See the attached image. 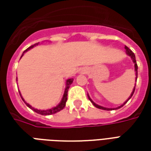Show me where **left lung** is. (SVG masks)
Wrapping results in <instances>:
<instances>
[{
	"mask_svg": "<svg viewBox=\"0 0 151 151\" xmlns=\"http://www.w3.org/2000/svg\"><path fill=\"white\" fill-rule=\"evenodd\" d=\"M124 48H125V52H126V54L128 55V56H129L130 57H131V59H132V60H133V64H134V69H135V75H136V80H135V82H137V61H136V57H135V55H134V53L131 51V50L127 46L124 47ZM135 86H136V84H135ZM135 86L133 87V91H132V93H131V95H130V96L128 98V99H127L126 101L123 104H121L120 106H119V107H117V108H104V107H102V106H100V105H98L97 104H95V102L92 100L91 99V97L89 96V95L87 94V96H88V99H90V101L91 102L92 104H93V105L95 106V108H99V109H102V110H106V111H111V110H116V109H119V108H120L121 107H123L124 105L126 104L127 102L130 99H131V97L133 96V93H134V91H135Z\"/></svg>",
	"mask_w": 151,
	"mask_h": 151,
	"instance_id": "1",
	"label": "left lung"
}]
</instances>
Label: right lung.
Segmentation results:
<instances>
[{
	"instance_id": "right-lung-1",
	"label": "right lung",
	"mask_w": 151,
	"mask_h": 151,
	"mask_svg": "<svg viewBox=\"0 0 151 151\" xmlns=\"http://www.w3.org/2000/svg\"><path fill=\"white\" fill-rule=\"evenodd\" d=\"M40 43H35L33 45H31V47H29L27 49H26L22 53V55L21 57H22V56L24 55L25 52H27L28 50L31 49V48H33L34 47H35L36 45H38ZM73 78H69V79H67L66 80V82H65V92H64V95H63V97L61 99V100L60 102L59 103V104L56 105V107H53V108H50V109H47V110H40V109H37V108H33L31 105H30L29 104H27V102L25 101L24 99L22 98V96L21 93L19 91V94H20V96H21L22 99L24 101V103L26 104V105L27 106L28 108H30L31 110H33L35 112H37L38 114H40V115H42V116H49V115H52V114H55L56 112H58V111H61L63 108L65 107V104H66V101H67V96H68V91H69V88L70 85L73 83Z\"/></svg>"
}]
</instances>
